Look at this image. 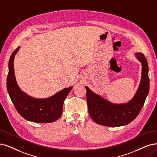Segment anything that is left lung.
<instances>
[{
    "instance_id": "8db88e82",
    "label": "left lung",
    "mask_w": 157,
    "mask_h": 157,
    "mask_svg": "<svg viewBox=\"0 0 157 157\" xmlns=\"http://www.w3.org/2000/svg\"><path fill=\"white\" fill-rule=\"evenodd\" d=\"M135 55L142 64V77L135 95L129 102L112 104L85 87L89 114L97 124L108 127L122 126L132 122L139 115L148 95L149 78L145 56L141 53H136Z\"/></svg>"
}]
</instances>
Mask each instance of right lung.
I'll return each mask as SVG.
<instances>
[{
    "label": "right lung",
    "instance_id": "right-lung-1",
    "mask_svg": "<svg viewBox=\"0 0 157 157\" xmlns=\"http://www.w3.org/2000/svg\"><path fill=\"white\" fill-rule=\"evenodd\" d=\"M18 47L11 54L9 60L7 90L15 109L24 118L36 123L55 122L61 116L65 98L72 90L67 87L48 98H35L28 96L18 87L15 77L13 61L19 49Z\"/></svg>",
    "mask_w": 157,
    "mask_h": 157
}]
</instances>
